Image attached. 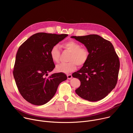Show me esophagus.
<instances>
[{
	"mask_svg": "<svg viewBox=\"0 0 133 133\" xmlns=\"http://www.w3.org/2000/svg\"><path fill=\"white\" fill-rule=\"evenodd\" d=\"M67 78H68V79H71V78H72V75H71V74H68V75H67Z\"/></svg>",
	"mask_w": 133,
	"mask_h": 133,
	"instance_id": "1",
	"label": "esophagus"
}]
</instances>
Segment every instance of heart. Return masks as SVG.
<instances>
[{"label":"heart","instance_id":"obj_1","mask_svg":"<svg viewBox=\"0 0 133 133\" xmlns=\"http://www.w3.org/2000/svg\"><path fill=\"white\" fill-rule=\"evenodd\" d=\"M63 47L70 53L68 58L69 62L57 66L56 70L58 72L69 73L76 69L77 65L82 67L87 63L89 57V50L85 47H82L78 42L72 40L68 41L63 44ZM49 53L54 62H59L61 52L57 45L53 46Z\"/></svg>","mask_w":133,"mask_h":133}]
</instances>
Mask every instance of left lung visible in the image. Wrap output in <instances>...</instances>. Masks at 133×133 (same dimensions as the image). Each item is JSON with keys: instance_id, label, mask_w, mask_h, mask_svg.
I'll list each match as a JSON object with an SVG mask.
<instances>
[{"instance_id": "obj_1", "label": "left lung", "mask_w": 133, "mask_h": 133, "mask_svg": "<svg viewBox=\"0 0 133 133\" xmlns=\"http://www.w3.org/2000/svg\"><path fill=\"white\" fill-rule=\"evenodd\" d=\"M89 52L87 63L72 76L81 86L75 90L81 98L96 102L105 98L117 84L120 62L112 44L97 35L71 36Z\"/></svg>"}]
</instances>
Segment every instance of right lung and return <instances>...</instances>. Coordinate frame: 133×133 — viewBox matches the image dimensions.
Here are the masks:
<instances>
[{
	"label": "right lung",
	"mask_w": 133,
	"mask_h": 133,
	"mask_svg": "<svg viewBox=\"0 0 133 133\" xmlns=\"http://www.w3.org/2000/svg\"><path fill=\"white\" fill-rule=\"evenodd\" d=\"M67 34L36 33L26 40L17 51L13 75L23 97L35 105H42L55 95L59 84L66 80L63 72L46 77L55 67L50 56L51 47Z\"/></svg>",
	"instance_id": "obj_1"
}]
</instances>
